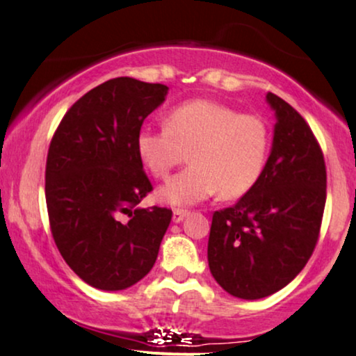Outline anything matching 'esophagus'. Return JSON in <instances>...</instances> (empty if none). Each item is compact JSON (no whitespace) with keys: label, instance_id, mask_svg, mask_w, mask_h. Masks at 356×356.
Masks as SVG:
<instances>
[{"label":"esophagus","instance_id":"obj_1","mask_svg":"<svg viewBox=\"0 0 356 356\" xmlns=\"http://www.w3.org/2000/svg\"><path fill=\"white\" fill-rule=\"evenodd\" d=\"M189 214V212L186 211V209H175L173 211V222L175 224H178V222H181V220L186 218V216Z\"/></svg>","mask_w":356,"mask_h":356}]
</instances>
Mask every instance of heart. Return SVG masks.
Here are the masks:
<instances>
[{
	"instance_id": "1",
	"label": "heart",
	"mask_w": 356,
	"mask_h": 356,
	"mask_svg": "<svg viewBox=\"0 0 356 356\" xmlns=\"http://www.w3.org/2000/svg\"><path fill=\"white\" fill-rule=\"evenodd\" d=\"M270 144L261 118L212 99L178 104L165 118V129H142L136 140L138 159L156 178H167L189 154L191 167L156 193L172 206L197 204L218 191L222 200L245 196L261 178Z\"/></svg>"
}]
</instances>
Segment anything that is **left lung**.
Here are the masks:
<instances>
[{"instance_id": "1", "label": "left lung", "mask_w": 356, "mask_h": 356, "mask_svg": "<svg viewBox=\"0 0 356 356\" xmlns=\"http://www.w3.org/2000/svg\"><path fill=\"white\" fill-rule=\"evenodd\" d=\"M273 144L255 188L212 216L207 261L220 288L240 299L283 289L311 258L325 207V163L301 114L273 93Z\"/></svg>"}]
</instances>
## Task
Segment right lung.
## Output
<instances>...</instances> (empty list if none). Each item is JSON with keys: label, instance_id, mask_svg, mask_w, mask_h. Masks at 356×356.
Returning <instances> with one entry per match:
<instances>
[{"label": "right lung", "instance_id": "right-lung-1", "mask_svg": "<svg viewBox=\"0 0 356 356\" xmlns=\"http://www.w3.org/2000/svg\"><path fill=\"white\" fill-rule=\"evenodd\" d=\"M167 95L160 83L104 81L67 111L50 142L45 201L55 245L96 289H127L144 278L172 220L167 207H138L152 184L136 147Z\"/></svg>", "mask_w": 356, "mask_h": 356}]
</instances>
